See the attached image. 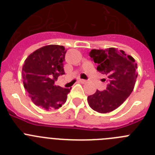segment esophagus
I'll return each mask as SVG.
<instances>
[{
	"instance_id": "1",
	"label": "esophagus",
	"mask_w": 155,
	"mask_h": 155,
	"mask_svg": "<svg viewBox=\"0 0 155 155\" xmlns=\"http://www.w3.org/2000/svg\"><path fill=\"white\" fill-rule=\"evenodd\" d=\"M79 81H80L81 83H82V84H85V83H87V81L84 80V79H81V80H79Z\"/></svg>"
}]
</instances>
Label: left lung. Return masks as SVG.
I'll use <instances>...</instances> for the list:
<instances>
[{
  "instance_id": "left-lung-1",
  "label": "left lung",
  "mask_w": 155,
  "mask_h": 155,
  "mask_svg": "<svg viewBox=\"0 0 155 155\" xmlns=\"http://www.w3.org/2000/svg\"><path fill=\"white\" fill-rule=\"evenodd\" d=\"M89 56L98 64L97 71L107 76L108 84L105 90H97L87 97L88 105L98 113L112 112L124 103L134 90L137 64L131 56L116 48L91 50Z\"/></svg>"
}]
</instances>
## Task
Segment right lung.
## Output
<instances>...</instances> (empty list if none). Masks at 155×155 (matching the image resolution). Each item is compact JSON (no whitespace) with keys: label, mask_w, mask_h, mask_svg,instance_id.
I'll use <instances>...</instances> for the list:
<instances>
[{"label":"right lung","mask_w":155,"mask_h":155,"mask_svg":"<svg viewBox=\"0 0 155 155\" xmlns=\"http://www.w3.org/2000/svg\"><path fill=\"white\" fill-rule=\"evenodd\" d=\"M66 52L63 46H43L31 53L22 67L25 88L31 101L46 110L61 107L71 89L54 84L58 77L64 74Z\"/></svg>","instance_id":"obj_1"}]
</instances>
